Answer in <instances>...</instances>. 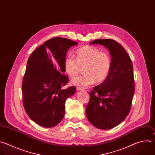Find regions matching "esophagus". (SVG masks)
Wrapping results in <instances>:
<instances>
[{
	"label": "esophagus",
	"mask_w": 155,
	"mask_h": 155,
	"mask_svg": "<svg viewBox=\"0 0 155 155\" xmlns=\"http://www.w3.org/2000/svg\"><path fill=\"white\" fill-rule=\"evenodd\" d=\"M76 90H77L78 91H79V90H84V88H81V87H76Z\"/></svg>",
	"instance_id": "1"
}]
</instances>
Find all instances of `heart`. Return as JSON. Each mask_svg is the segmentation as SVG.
<instances>
[{"instance_id":"1","label":"heart","mask_w":155,"mask_h":155,"mask_svg":"<svg viewBox=\"0 0 155 155\" xmlns=\"http://www.w3.org/2000/svg\"><path fill=\"white\" fill-rule=\"evenodd\" d=\"M112 67L110 55L101 52L98 48L85 46L76 51V58L68 55L64 61V69L71 78L78 76L84 68L83 76L74 78L72 83L76 85L86 87L97 82L104 81L108 76Z\"/></svg>"}]
</instances>
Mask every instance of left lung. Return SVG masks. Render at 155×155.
Instances as JSON below:
<instances>
[{"instance_id": "obj_1", "label": "left lung", "mask_w": 155, "mask_h": 155, "mask_svg": "<svg viewBox=\"0 0 155 155\" xmlns=\"http://www.w3.org/2000/svg\"><path fill=\"white\" fill-rule=\"evenodd\" d=\"M90 44L101 45L109 49L112 67L104 81L90 92L85 113L94 127L109 130L124 120L131 107L134 94L132 61L125 49L114 40H95Z\"/></svg>"}]
</instances>
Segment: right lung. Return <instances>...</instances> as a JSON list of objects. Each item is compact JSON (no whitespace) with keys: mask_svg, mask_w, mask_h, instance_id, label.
<instances>
[{"mask_svg":"<svg viewBox=\"0 0 155 155\" xmlns=\"http://www.w3.org/2000/svg\"><path fill=\"white\" fill-rule=\"evenodd\" d=\"M78 44L54 37L37 48L28 59L22 84L23 105L30 119L43 127L58 124L65 115L66 100L76 92L74 86L61 87L69 81L63 74L67 52Z\"/></svg>","mask_w":155,"mask_h":155,"instance_id":"1","label":"right lung"}]
</instances>
